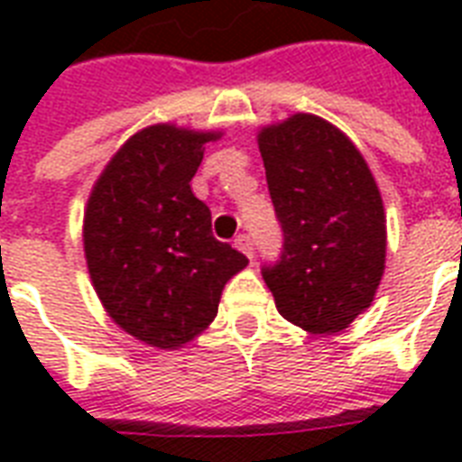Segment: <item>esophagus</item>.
I'll use <instances>...</instances> for the list:
<instances>
[{
  "instance_id": "esophagus-1",
  "label": "esophagus",
  "mask_w": 462,
  "mask_h": 462,
  "mask_svg": "<svg viewBox=\"0 0 462 462\" xmlns=\"http://www.w3.org/2000/svg\"><path fill=\"white\" fill-rule=\"evenodd\" d=\"M235 246H237L242 254H246L249 259H254V239L249 237V235H239V237L235 239Z\"/></svg>"
}]
</instances>
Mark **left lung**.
<instances>
[{
  "label": "left lung",
  "instance_id": "obj_1",
  "mask_svg": "<svg viewBox=\"0 0 462 462\" xmlns=\"http://www.w3.org/2000/svg\"><path fill=\"white\" fill-rule=\"evenodd\" d=\"M259 151L282 227L281 259L261 275L290 323L340 333L372 304L383 275L379 187L355 143L316 115L261 129Z\"/></svg>",
  "mask_w": 462,
  "mask_h": 462
}]
</instances>
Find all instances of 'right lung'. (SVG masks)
I'll list each match as a JSON object with an SVG mask.
<instances>
[{"label":"right lung","instance_id":"right-lung-1","mask_svg":"<svg viewBox=\"0 0 462 462\" xmlns=\"http://www.w3.org/2000/svg\"><path fill=\"white\" fill-rule=\"evenodd\" d=\"M220 132L155 125L134 134L96 181L83 249L112 321L153 347H181L216 319L225 282L249 263L217 242L189 187Z\"/></svg>","mask_w":462,"mask_h":462}]
</instances>
